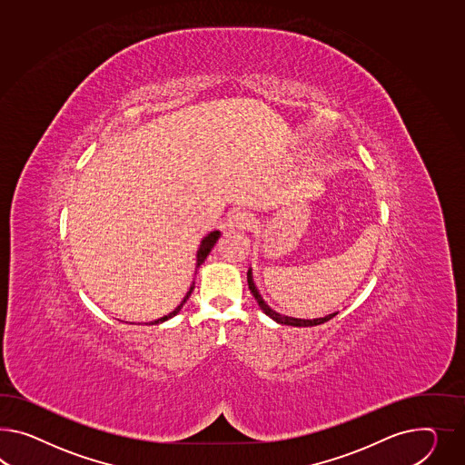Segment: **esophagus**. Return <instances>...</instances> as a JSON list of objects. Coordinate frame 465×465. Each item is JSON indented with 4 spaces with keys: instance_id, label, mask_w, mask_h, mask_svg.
Listing matches in <instances>:
<instances>
[{
    "instance_id": "34e87169",
    "label": "esophagus",
    "mask_w": 465,
    "mask_h": 465,
    "mask_svg": "<svg viewBox=\"0 0 465 465\" xmlns=\"http://www.w3.org/2000/svg\"><path fill=\"white\" fill-rule=\"evenodd\" d=\"M252 223H253V218L251 214L245 213V212H237V213L230 214L226 226L230 230H249Z\"/></svg>"
}]
</instances>
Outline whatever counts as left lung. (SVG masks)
Instances as JSON below:
<instances>
[{
    "mask_svg": "<svg viewBox=\"0 0 465 465\" xmlns=\"http://www.w3.org/2000/svg\"><path fill=\"white\" fill-rule=\"evenodd\" d=\"M247 282H249V289H251V292L253 294L255 302H259L261 310H262L267 316H271L274 322L281 323V325H291V327H316V325H322V323H325L328 320H331L335 314H339V312H337V313L327 314V316H323V318L302 320V318H292V316L277 313V312H274V310H272V308H271V306L262 300V296H261L259 289L255 288V284H253V277H252V269H249V272H247Z\"/></svg>",
    "mask_w": 465,
    "mask_h": 465,
    "instance_id": "obj_1",
    "label": "left lung"
}]
</instances>
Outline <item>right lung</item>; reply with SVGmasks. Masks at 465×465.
Segmentation results:
<instances>
[{"label":"right lung","instance_id":"add662e5","mask_svg":"<svg viewBox=\"0 0 465 465\" xmlns=\"http://www.w3.org/2000/svg\"><path fill=\"white\" fill-rule=\"evenodd\" d=\"M220 232L218 230H214V232H210L204 239L201 240L200 249H198V253H196V269L200 267L203 262H204V259L208 257V253L212 252V249L214 247V243L218 242L220 239ZM196 274V272H194ZM193 289H194V281H193V284H191V288H189L188 292H186V296H184V300L179 302L176 306V310L174 312H171L169 314H165L163 318H159V320H153V322H149V323H145V325H157V323H163L165 320H169V318H173V316H176L179 312H181V308L184 306V302H188L189 296H191V292H193Z\"/></svg>","mask_w":465,"mask_h":465}]
</instances>
